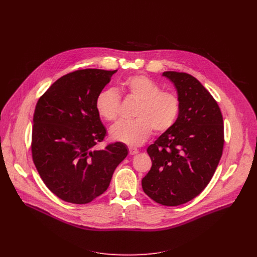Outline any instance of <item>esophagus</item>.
<instances>
[{"label": "esophagus", "instance_id": "1", "mask_svg": "<svg viewBox=\"0 0 257 257\" xmlns=\"http://www.w3.org/2000/svg\"><path fill=\"white\" fill-rule=\"evenodd\" d=\"M128 151L131 155H136L139 153V149L136 147H128Z\"/></svg>", "mask_w": 257, "mask_h": 257}]
</instances>
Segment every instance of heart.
<instances>
[{
    "label": "heart",
    "mask_w": 257,
    "mask_h": 257,
    "mask_svg": "<svg viewBox=\"0 0 257 257\" xmlns=\"http://www.w3.org/2000/svg\"><path fill=\"white\" fill-rule=\"evenodd\" d=\"M125 97L138 103L132 121H120L110 131V138L131 147L144 144L152 133L163 134L175 124L180 112V100L172 92L144 74L125 77L119 83ZM98 114L108 121H115L120 112V97L112 90L101 91L95 101Z\"/></svg>",
    "instance_id": "1"
}]
</instances>
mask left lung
I'll return each instance as SVG.
<instances>
[{"label": "left lung", "instance_id": "1", "mask_svg": "<svg viewBox=\"0 0 257 257\" xmlns=\"http://www.w3.org/2000/svg\"><path fill=\"white\" fill-rule=\"evenodd\" d=\"M163 76L174 83L181 108L173 127L147 147L152 166L142 185L150 199L173 207L197 197L211 181L222 154L223 121L218 103L195 77Z\"/></svg>", "mask_w": 257, "mask_h": 257}]
</instances>
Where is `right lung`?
Instances as JSON below:
<instances>
[{
	"instance_id": "obj_1",
	"label": "right lung",
	"mask_w": 257,
	"mask_h": 257,
	"mask_svg": "<svg viewBox=\"0 0 257 257\" xmlns=\"http://www.w3.org/2000/svg\"><path fill=\"white\" fill-rule=\"evenodd\" d=\"M115 72L80 69L66 74L37 101L33 160L46 187L65 202L84 205L102 195L127 155L122 143L95 149L107 135L95 101Z\"/></svg>"
}]
</instances>
